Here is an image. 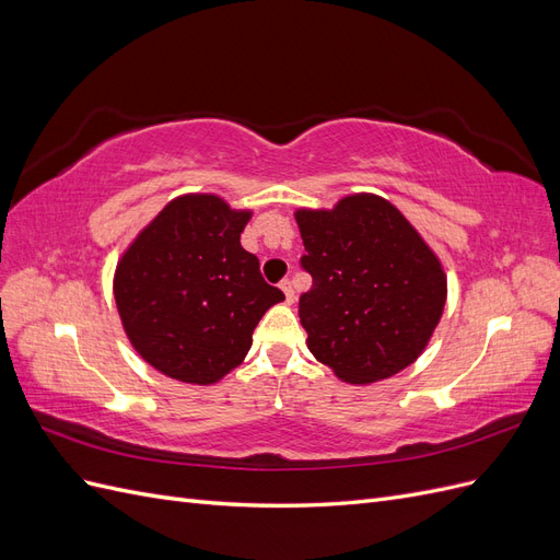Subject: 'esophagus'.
Instances as JSON below:
<instances>
[{"instance_id": "obj_1", "label": "esophagus", "mask_w": 560, "mask_h": 560, "mask_svg": "<svg viewBox=\"0 0 560 560\" xmlns=\"http://www.w3.org/2000/svg\"><path fill=\"white\" fill-rule=\"evenodd\" d=\"M280 290L284 292V301H287V303H292V301H294V287H292V280H287V278H284V280L280 282Z\"/></svg>"}]
</instances>
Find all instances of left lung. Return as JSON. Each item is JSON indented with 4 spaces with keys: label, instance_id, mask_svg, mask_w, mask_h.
Returning <instances> with one entry per match:
<instances>
[{
    "label": "left lung",
    "instance_id": "1",
    "mask_svg": "<svg viewBox=\"0 0 560 560\" xmlns=\"http://www.w3.org/2000/svg\"><path fill=\"white\" fill-rule=\"evenodd\" d=\"M313 287L299 317L315 358L346 383L399 374L425 350L446 303L442 264L404 214L378 196L343 198L331 212L299 210Z\"/></svg>",
    "mask_w": 560,
    "mask_h": 560
}]
</instances>
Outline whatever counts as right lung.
I'll return each instance as SVG.
<instances>
[{
    "mask_svg": "<svg viewBox=\"0 0 560 560\" xmlns=\"http://www.w3.org/2000/svg\"><path fill=\"white\" fill-rule=\"evenodd\" d=\"M247 219L217 196H182L118 264L114 296L126 334L165 376L219 381L245 360L254 327L284 299L241 245Z\"/></svg>",
    "mask_w": 560,
    "mask_h": 560,
    "instance_id": "right-lung-1",
    "label": "right lung"
}]
</instances>
